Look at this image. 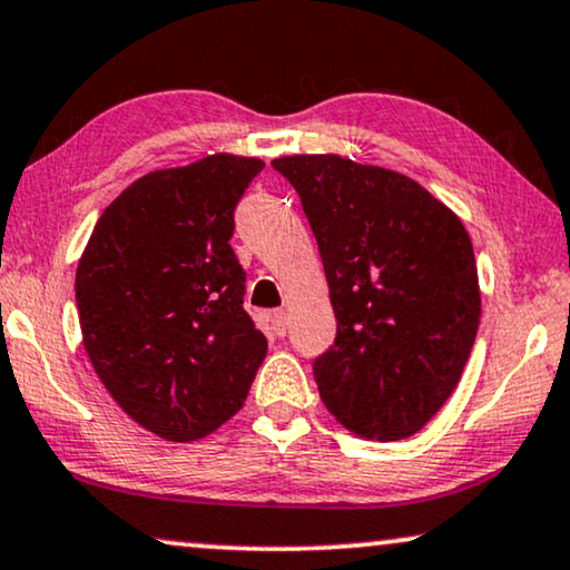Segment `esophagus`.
Masks as SVG:
<instances>
[{"mask_svg":"<svg viewBox=\"0 0 570 570\" xmlns=\"http://www.w3.org/2000/svg\"><path fill=\"white\" fill-rule=\"evenodd\" d=\"M271 325L276 331V336H286V331H289V315L284 309H276V313H271Z\"/></svg>","mask_w":570,"mask_h":570,"instance_id":"34e87169","label":"esophagus"}]
</instances>
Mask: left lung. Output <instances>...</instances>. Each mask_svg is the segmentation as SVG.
Masks as SVG:
<instances>
[{
  "label": "left lung",
  "instance_id": "obj_1",
  "mask_svg": "<svg viewBox=\"0 0 570 570\" xmlns=\"http://www.w3.org/2000/svg\"><path fill=\"white\" fill-rule=\"evenodd\" d=\"M321 249L336 341L313 375L328 412L370 440H404L456 389L480 325L472 239L399 171L341 156L273 161Z\"/></svg>",
  "mask_w": 570,
  "mask_h": 570
}]
</instances>
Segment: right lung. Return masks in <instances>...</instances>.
<instances>
[{"label":"right lung","instance_id":"obj_1","mask_svg":"<svg viewBox=\"0 0 570 570\" xmlns=\"http://www.w3.org/2000/svg\"><path fill=\"white\" fill-rule=\"evenodd\" d=\"M261 158L216 154L150 171L98 218L75 276L82 344L111 399L187 443L245 404L268 341L245 309L229 245Z\"/></svg>","mask_w":570,"mask_h":570}]
</instances>
